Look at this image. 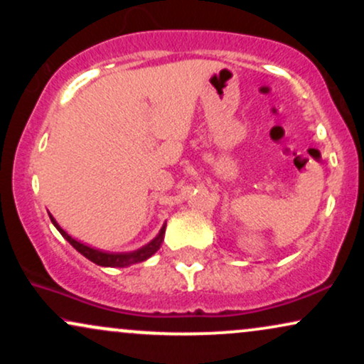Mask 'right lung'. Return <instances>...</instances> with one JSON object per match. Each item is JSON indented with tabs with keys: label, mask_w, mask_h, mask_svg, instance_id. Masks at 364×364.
Here are the masks:
<instances>
[{
	"label": "right lung",
	"mask_w": 364,
	"mask_h": 364,
	"mask_svg": "<svg viewBox=\"0 0 364 364\" xmlns=\"http://www.w3.org/2000/svg\"><path fill=\"white\" fill-rule=\"evenodd\" d=\"M48 214H49V212H48ZM49 219H51L54 228H56L58 231L61 232V236L65 237V240L68 241V243L72 245L78 253H82L83 257L89 258L90 262L95 263V265H101V267H129V265H133V263L145 262L147 258L152 257V255L156 253L159 248H161L162 241H164V232H166V224H162L159 235L154 237L150 243L141 246V248H139V250H133V252L112 253V252H104V250L94 248V246H89V245L82 243V241L75 240V237L70 236L68 232H66L65 229H63L61 225L56 223V219H54L51 214H49Z\"/></svg>",
	"instance_id": "right-lung-1"
}]
</instances>
